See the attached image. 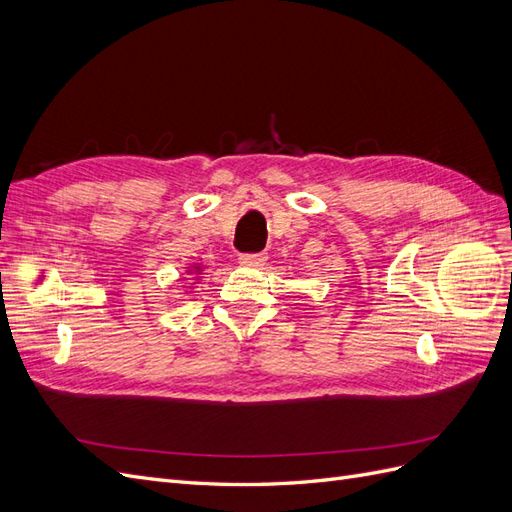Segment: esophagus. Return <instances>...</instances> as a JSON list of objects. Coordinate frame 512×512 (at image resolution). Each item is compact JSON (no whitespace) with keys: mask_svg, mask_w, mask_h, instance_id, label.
I'll return each mask as SVG.
<instances>
[{"mask_svg":"<svg viewBox=\"0 0 512 512\" xmlns=\"http://www.w3.org/2000/svg\"><path fill=\"white\" fill-rule=\"evenodd\" d=\"M267 260V254L265 252H252V254H241L239 256V262L241 265H265Z\"/></svg>","mask_w":512,"mask_h":512,"instance_id":"obj_1","label":"esophagus"}]
</instances>
